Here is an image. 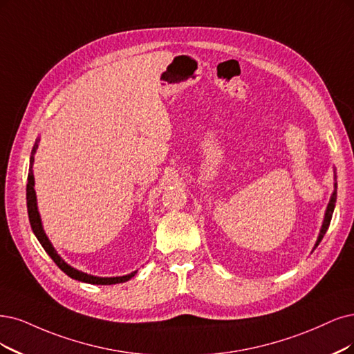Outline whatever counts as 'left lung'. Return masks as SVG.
Masks as SVG:
<instances>
[{"mask_svg": "<svg viewBox=\"0 0 354 354\" xmlns=\"http://www.w3.org/2000/svg\"><path fill=\"white\" fill-rule=\"evenodd\" d=\"M335 187H337V185L334 184V188H335ZM335 201H337V191L334 189V192H333V195H331V200H330V203H328V207H326V212H325V217H324V221H322V227H321V232H319V236H318V239H317L315 246H313V250H315V248L319 245V242H321L322 238H324V234L326 233V230H328V226H330V223H331V217H333V213H334Z\"/></svg>", "mask_w": 354, "mask_h": 354, "instance_id": "1", "label": "left lung"}]
</instances>
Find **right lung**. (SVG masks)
Returning <instances> with one entry per match:
<instances>
[{"mask_svg":"<svg viewBox=\"0 0 354 354\" xmlns=\"http://www.w3.org/2000/svg\"><path fill=\"white\" fill-rule=\"evenodd\" d=\"M37 142L39 140L35 142L33 150H32V156H30V167H29V175H28V187H26V200H28V213H29V221L32 230L35 233V236L37 238V241L41 242V245L44 246V250L46 251V254L54 259V263L67 274L68 277L78 280V281H84L88 284H102V286H108V284H116V283H124L128 281L129 279H133L137 271H133L131 274H127V276H121V277H96V276H90L87 272L78 271L75 268H73L71 266H68L65 261L58 255V252L55 251V248L52 246V243L49 242L46 233L42 227V220L41 216H39L37 212V201H36V192H35V178H33V162H35V153L37 150Z\"/></svg>","mask_w":354,"mask_h":354,"instance_id":"1","label":"right lung"}]
</instances>
